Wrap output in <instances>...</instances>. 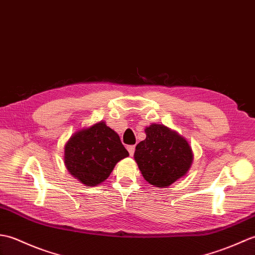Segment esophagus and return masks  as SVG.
I'll return each instance as SVG.
<instances>
[{
  "instance_id": "34e87169",
  "label": "esophagus",
  "mask_w": 255,
  "mask_h": 255,
  "mask_svg": "<svg viewBox=\"0 0 255 255\" xmlns=\"http://www.w3.org/2000/svg\"><path fill=\"white\" fill-rule=\"evenodd\" d=\"M128 154L133 156L134 155V151H135V146L131 145V146H128Z\"/></svg>"
}]
</instances>
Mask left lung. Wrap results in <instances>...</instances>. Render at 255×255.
I'll list each match as a JSON object with an SVG mask.
<instances>
[{
  "instance_id": "1",
  "label": "left lung",
  "mask_w": 255,
  "mask_h": 255,
  "mask_svg": "<svg viewBox=\"0 0 255 255\" xmlns=\"http://www.w3.org/2000/svg\"><path fill=\"white\" fill-rule=\"evenodd\" d=\"M146 138L136 145L134 159L146 181L156 186H169L188 172L193 154L188 142L168 128L151 124Z\"/></svg>"
}]
</instances>
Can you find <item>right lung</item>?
<instances>
[{
	"label": "right lung",
	"mask_w": 255,
	"mask_h": 255,
	"mask_svg": "<svg viewBox=\"0 0 255 255\" xmlns=\"http://www.w3.org/2000/svg\"><path fill=\"white\" fill-rule=\"evenodd\" d=\"M128 156V151L119 135L105 122L76 132L64 148L67 170L90 186L104 182L117 162Z\"/></svg>",
	"instance_id": "right-lung-1"
}]
</instances>
